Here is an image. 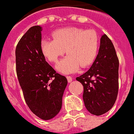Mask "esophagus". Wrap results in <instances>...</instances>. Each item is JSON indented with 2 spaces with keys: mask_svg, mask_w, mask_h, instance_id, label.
Returning <instances> with one entry per match:
<instances>
[{
  "mask_svg": "<svg viewBox=\"0 0 134 134\" xmlns=\"http://www.w3.org/2000/svg\"><path fill=\"white\" fill-rule=\"evenodd\" d=\"M67 81H68V82H71V81H72V77L67 76Z\"/></svg>",
  "mask_w": 134,
  "mask_h": 134,
  "instance_id": "34e87169",
  "label": "esophagus"
}]
</instances>
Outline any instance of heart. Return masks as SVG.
<instances>
[{
    "instance_id": "heart-1",
    "label": "heart",
    "mask_w": 134,
    "mask_h": 134,
    "mask_svg": "<svg viewBox=\"0 0 134 134\" xmlns=\"http://www.w3.org/2000/svg\"><path fill=\"white\" fill-rule=\"evenodd\" d=\"M52 36L54 40L41 41V52L52 63H57L66 52L67 56L56 66L60 72H75L80 66L85 68L95 60L99 48V37L95 31L69 27L56 29Z\"/></svg>"
}]
</instances>
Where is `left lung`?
I'll return each instance as SVG.
<instances>
[{
    "label": "left lung",
    "instance_id": "obj_1",
    "mask_svg": "<svg viewBox=\"0 0 134 134\" xmlns=\"http://www.w3.org/2000/svg\"><path fill=\"white\" fill-rule=\"evenodd\" d=\"M119 60L114 44L102 36L96 58L90 69L76 80L83 86V100L90 113L100 116L110 110L118 92Z\"/></svg>",
    "mask_w": 134,
    "mask_h": 134
}]
</instances>
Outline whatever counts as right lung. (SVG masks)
<instances>
[{"label": "right lung", "instance_id": "obj_1", "mask_svg": "<svg viewBox=\"0 0 134 134\" xmlns=\"http://www.w3.org/2000/svg\"><path fill=\"white\" fill-rule=\"evenodd\" d=\"M41 26L29 28L16 48V74L30 110L42 120L59 113L67 80L45 60L41 49Z\"/></svg>", "mask_w": 134, "mask_h": 134}]
</instances>
